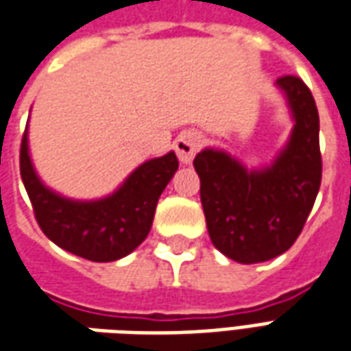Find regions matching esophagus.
<instances>
[{
  "label": "esophagus",
  "mask_w": 351,
  "mask_h": 351,
  "mask_svg": "<svg viewBox=\"0 0 351 351\" xmlns=\"http://www.w3.org/2000/svg\"><path fill=\"white\" fill-rule=\"evenodd\" d=\"M199 146H201V138H199L197 133H193V131L180 133L175 141V150L180 163H184V165L191 163L193 158H195V154H197Z\"/></svg>",
  "instance_id": "1"
}]
</instances>
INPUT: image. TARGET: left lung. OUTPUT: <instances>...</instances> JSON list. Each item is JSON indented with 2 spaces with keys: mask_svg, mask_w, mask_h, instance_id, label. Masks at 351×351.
I'll return each instance as SVG.
<instances>
[{
  "mask_svg": "<svg viewBox=\"0 0 351 351\" xmlns=\"http://www.w3.org/2000/svg\"><path fill=\"white\" fill-rule=\"evenodd\" d=\"M295 125L269 167L246 169L223 150L205 148L193 167L201 180V205L210 241L233 261H269L301 235L322 184L319 116L299 77H280Z\"/></svg>",
  "mask_w": 351,
  "mask_h": 351,
  "instance_id": "obj_1",
  "label": "left lung"
}]
</instances>
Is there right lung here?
<instances>
[{"instance_id":"add662e5","label":"right lung","mask_w":351,"mask_h":351,"mask_svg":"<svg viewBox=\"0 0 351 351\" xmlns=\"http://www.w3.org/2000/svg\"><path fill=\"white\" fill-rule=\"evenodd\" d=\"M178 169L175 152L145 161L107 197L75 201L41 182L29 158L27 130L20 145V175L43 233L79 258L107 263L125 258L152 228L161 191Z\"/></svg>"}]
</instances>
